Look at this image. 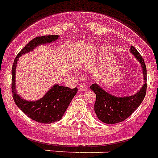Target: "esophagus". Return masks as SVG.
<instances>
[{
    "label": "esophagus",
    "instance_id": "esophagus-1",
    "mask_svg": "<svg viewBox=\"0 0 158 158\" xmlns=\"http://www.w3.org/2000/svg\"><path fill=\"white\" fill-rule=\"evenodd\" d=\"M87 90H88V87H87L86 84H83V83H82V84H80V85L79 86V91H82V92H83V91H86Z\"/></svg>",
    "mask_w": 158,
    "mask_h": 158
}]
</instances>
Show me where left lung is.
Instances as JSON below:
<instances>
[{
    "mask_svg": "<svg viewBox=\"0 0 158 158\" xmlns=\"http://www.w3.org/2000/svg\"><path fill=\"white\" fill-rule=\"evenodd\" d=\"M130 53L134 55L142 69L144 83L137 92L128 96H116L108 93L98 83H93L90 87L91 91L96 95L94 107L95 114L100 121L106 124H116L126 120L140 105L145 96L147 88L145 63L138 51L132 46L130 48Z\"/></svg>",
    "mask_w": 158,
    "mask_h": 158,
    "instance_id": "obj_1",
    "label": "left lung"
}]
</instances>
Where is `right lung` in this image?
<instances>
[{"label": "right lung", "mask_w": 158, "mask_h": 158, "mask_svg": "<svg viewBox=\"0 0 158 158\" xmlns=\"http://www.w3.org/2000/svg\"><path fill=\"white\" fill-rule=\"evenodd\" d=\"M59 38V35L37 37L30 41L17 55L12 67V93L15 104L32 120L42 124H51L63 118L69 104L77 93V87H69L54 84L42 97L37 100H26L16 91V69L20 57L30 53L38 46L52 43Z\"/></svg>", "instance_id": "right-lung-1"}]
</instances>
